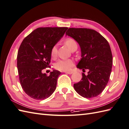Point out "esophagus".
Returning a JSON list of instances; mask_svg holds the SVG:
<instances>
[{
	"label": "esophagus",
	"instance_id": "1",
	"mask_svg": "<svg viewBox=\"0 0 129 129\" xmlns=\"http://www.w3.org/2000/svg\"><path fill=\"white\" fill-rule=\"evenodd\" d=\"M64 73H66V74H68L71 75V74H72L73 73V71H65Z\"/></svg>",
	"mask_w": 129,
	"mask_h": 129
}]
</instances>
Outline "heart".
<instances>
[{"label": "heart", "instance_id": "obj_1", "mask_svg": "<svg viewBox=\"0 0 129 129\" xmlns=\"http://www.w3.org/2000/svg\"><path fill=\"white\" fill-rule=\"evenodd\" d=\"M65 44L69 49H72L74 47H77V44L76 41L72 38H67L65 41ZM57 54V48L56 46H54L51 50V56L53 58H55ZM74 60L72 59H60L54 64V67L57 70L67 71L71 70V68L74 65Z\"/></svg>", "mask_w": 129, "mask_h": 129}]
</instances>
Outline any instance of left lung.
Returning <instances> with one entry per match:
<instances>
[{
    "label": "left lung",
    "mask_w": 129,
    "mask_h": 129,
    "mask_svg": "<svg viewBox=\"0 0 129 129\" xmlns=\"http://www.w3.org/2000/svg\"><path fill=\"white\" fill-rule=\"evenodd\" d=\"M66 35L80 46L81 59L77 68L89 70L87 75L82 73L80 81L74 83L75 89L84 98L97 97L105 88L111 74L113 56L109 43L100 33L89 28H69Z\"/></svg>",
    "instance_id": "8db88e82"
}]
</instances>
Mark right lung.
<instances>
[{"label": "right lung", "instance_id": "add662e5", "mask_svg": "<svg viewBox=\"0 0 129 129\" xmlns=\"http://www.w3.org/2000/svg\"><path fill=\"white\" fill-rule=\"evenodd\" d=\"M68 27H39L22 41L18 50L17 67L20 84L29 97L43 100L55 90L61 73L54 70L49 76L42 73L49 67L52 47L63 36Z\"/></svg>", "mask_w": 129, "mask_h": 129}]
</instances>
